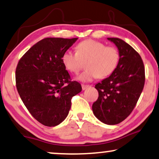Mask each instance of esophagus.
<instances>
[{"mask_svg":"<svg viewBox=\"0 0 159 159\" xmlns=\"http://www.w3.org/2000/svg\"><path fill=\"white\" fill-rule=\"evenodd\" d=\"M81 86H82V89H83V90H86V89L87 88H89V87L90 86H89V85H84V84H83Z\"/></svg>","mask_w":159,"mask_h":159,"instance_id":"1","label":"esophagus"}]
</instances>
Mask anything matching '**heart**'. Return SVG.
<instances>
[{
	"instance_id": "b5f03b06",
	"label": "heart",
	"mask_w": 159,
	"mask_h": 159,
	"mask_svg": "<svg viewBox=\"0 0 159 159\" xmlns=\"http://www.w3.org/2000/svg\"><path fill=\"white\" fill-rule=\"evenodd\" d=\"M77 52L67 50L61 61L66 70L77 73L81 68V60H87L86 70L76 79L82 82L91 81L99 78L105 79L116 70L120 62V53L114 47H106L104 43L93 39L84 40L78 44Z\"/></svg>"
}]
</instances>
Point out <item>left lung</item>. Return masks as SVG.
Returning <instances> with one entry per match:
<instances>
[{
	"label": "left lung",
	"instance_id": "8db88e82",
	"mask_svg": "<svg viewBox=\"0 0 159 159\" xmlns=\"http://www.w3.org/2000/svg\"><path fill=\"white\" fill-rule=\"evenodd\" d=\"M117 48L119 64L108 78L95 85L98 99L92 105L93 115L107 125L119 124L129 115L145 84L144 65L140 55L119 38H107Z\"/></svg>",
	"mask_w": 159,
	"mask_h": 159
}]
</instances>
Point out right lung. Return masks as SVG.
<instances>
[{
  "label": "right lung",
  "instance_id": "1",
  "mask_svg": "<svg viewBox=\"0 0 159 159\" xmlns=\"http://www.w3.org/2000/svg\"><path fill=\"white\" fill-rule=\"evenodd\" d=\"M78 38L49 37L33 45L20 59L16 84L22 102L40 123L55 127L63 121L71 98L82 90L62 63L61 57Z\"/></svg>",
  "mask_w": 159,
  "mask_h": 159
}]
</instances>
